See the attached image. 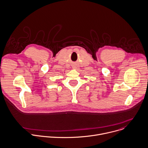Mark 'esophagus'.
I'll use <instances>...</instances> for the list:
<instances>
[{
  "instance_id": "1",
  "label": "esophagus",
  "mask_w": 148,
  "mask_h": 148,
  "mask_svg": "<svg viewBox=\"0 0 148 148\" xmlns=\"http://www.w3.org/2000/svg\"><path fill=\"white\" fill-rule=\"evenodd\" d=\"M72 67H73V69H75L77 68V66H76V65H75V64H73V65L72 66Z\"/></svg>"
}]
</instances>
